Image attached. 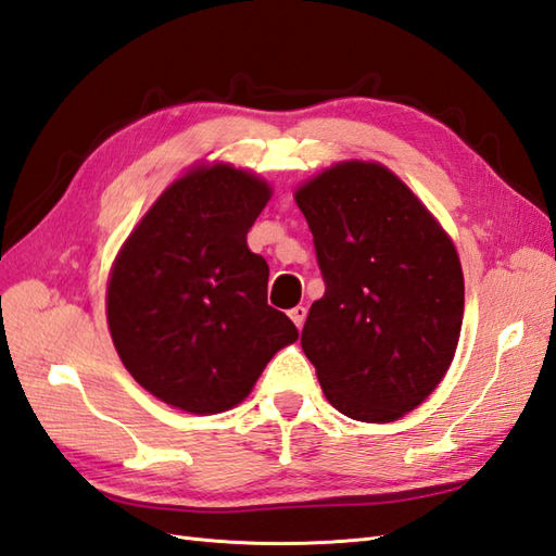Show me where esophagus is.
<instances>
[{"instance_id": "34e87169", "label": "esophagus", "mask_w": 556, "mask_h": 556, "mask_svg": "<svg viewBox=\"0 0 556 556\" xmlns=\"http://www.w3.org/2000/svg\"><path fill=\"white\" fill-rule=\"evenodd\" d=\"M289 317H291V319H293V325H295V327H299V329H301V327H303V325H305V317H307V309H305V307H303V305H295V307H293V309H289Z\"/></svg>"}]
</instances>
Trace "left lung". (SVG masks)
Listing matches in <instances>:
<instances>
[{
	"label": "left lung",
	"mask_w": 556,
	"mask_h": 556,
	"mask_svg": "<svg viewBox=\"0 0 556 556\" xmlns=\"http://www.w3.org/2000/svg\"><path fill=\"white\" fill-rule=\"evenodd\" d=\"M325 295L303 353L341 415L386 424L431 395L453 363L464 275L453 239L379 163L343 161L295 191Z\"/></svg>",
	"instance_id": "8db88e82"
}]
</instances>
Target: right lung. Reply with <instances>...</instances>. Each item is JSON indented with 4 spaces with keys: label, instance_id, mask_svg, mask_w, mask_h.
<instances>
[{
    "label": "right lung",
    "instance_id": "add662e5",
    "mask_svg": "<svg viewBox=\"0 0 556 556\" xmlns=\"http://www.w3.org/2000/svg\"><path fill=\"white\" fill-rule=\"evenodd\" d=\"M273 189L227 163L167 187L115 257L106 317L135 381L193 415L239 405L279 348L299 339L267 305L269 267L247 235Z\"/></svg>",
    "mask_w": 556,
    "mask_h": 556
}]
</instances>
